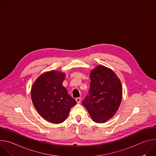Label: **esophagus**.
I'll use <instances>...</instances> for the list:
<instances>
[{"instance_id":"34e87169","label":"esophagus","mask_w":156,"mask_h":156,"mask_svg":"<svg viewBox=\"0 0 156 156\" xmlns=\"http://www.w3.org/2000/svg\"><path fill=\"white\" fill-rule=\"evenodd\" d=\"M75 99H76V101L77 102L78 104L81 102V98H76Z\"/></svg>"}]
</instances>
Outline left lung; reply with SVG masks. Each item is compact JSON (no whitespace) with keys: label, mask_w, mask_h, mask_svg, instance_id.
I'll return each mask as SVG.
<instances>
[{"label":"left lung","mask_w":156,"mask_h":156,"mask_svg":"<svg viewBox=\"0 0 156 156\" xmlns=\"http://www.w3.org/2000/svg\"><path fill=\"white\" fill-rule=\"evenodd\" d=\"M88 94L82 101L94 122L105 123L112 118L120 105L122 87L115 73L99 65L90 73Z\"/></svg>","instance_id":"1"}]
</instances>
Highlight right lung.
<instances>
[{"label":"right lung","instance_id":"right-lung-1","mask_svg":"<svg viewBox=\"0 0 156 156\" xmlns=\"http://www.w3.org/2000/svg\"><path fill=\"white\" fill-rule=\"evenodd\" d=\"M65 74L50 71L41 75L31 88V99L39 115L45 120L60 123L67 118L76 102L63 86Z\"/></svg>","mask_w":156,"mask_h":156}]
</instances>
